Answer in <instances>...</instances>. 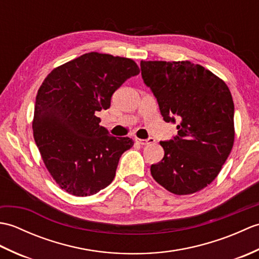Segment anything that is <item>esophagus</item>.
<instances>
[{
	"label": "esophagus",
	"mask_w": 259,
	"mask_h": 259,
	"mask_svg": "<svg viewBox=\"0 0 259 259\" xmlns=\"http://www.w3.org/2000/svg\"><path fill=\"white\" fill-rule=\"evenodd\" d=\"M156 140H155V138H148V139H138V138H136V142L137 144H139V145H142V146H146V145H150V144H153V142H155Z\"/></svg>",
	"instance_id": "esophagus-1"
}]
</instances>
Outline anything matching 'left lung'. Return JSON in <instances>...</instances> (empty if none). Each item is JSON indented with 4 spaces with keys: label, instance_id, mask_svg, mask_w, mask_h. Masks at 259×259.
<instances>
[{
    "label": "left lung",
    "instance_id": "8db88e82",
    "mask_svg": "<svg viewBox=\"0 0 259 259\" xmlns=\"http://www.w3.org/2000/svg\"><path fill=\"white\" fill-rule=\"evenodd\" d=\"M145 84L166 122L178 121V135L160 141L161 161L151 164L159 185L190 195L217 177L234 145V101L227 84L189 61H141Z\"/></svg>",
    "mask_w": 259,
    "mask_h": 259
}]
</instances>
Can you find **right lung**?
I'll return each instance as SVG.
<instances>
[{"label": "right lung", "mask_w": 259, "mask_h": 259, "mask_svg": "<svg viewBox=\"0 0 259 259\" xmlns=\"http://www.w3.org/2000/svg\"><path fill=\"white\" fill-rule=\"evenodd\" d=\"M131 59L98 52L56 68L37 91L32 128L47 169L71 195H95L112 183L121 155L134 146L112 137L97 113L124 81L139 74Z\"/></svg>", "instance_id": "obj_1"}]
</instances>
